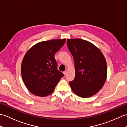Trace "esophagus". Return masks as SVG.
Masks as SVG:
<instances>
[{
    "label": "esophagus",
    "instance_id": "1",
    "mask_svg": "<svg viewBox=\"0 0 127 127\" xmlns=\"http://www.w3.org/2000/svg\"><path fill=\"white\" fill-rule=\"evenodd\" d=\"M63 74H64V75H66L67 74V71H64L63 72Z\"/></svg>",
    "mask_w": 127,
    "mask_h": 127
}]
</instances>
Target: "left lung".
<instances>
[{"instance_id":"1","label":"left lung","mask_w":127,"mask_h":127,"mask_svg":"<svg viewBox=\"0 0 127 127\" xmlns=\"http://www.w3.org/2000/svg\"><path fill=\"white\" fill-rule=\"evenodd\" d=\"M66 43L75 63V77L69 82L72 91L82 98L94 95L101 90L106 79L107 65L104 55L86 40L68 39Z\"/></svg>"}]
</instances>
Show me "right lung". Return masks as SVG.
Wrapping results in <instances>:
<instances>
[{
    "label": "right lung",
    "mask_w": 127,
    "mask_h": 127,
    "mask_svg": "<svg viewBox=\"0 0 127 127\" xmlns=\"http://www.w3.org/2000/svg\"><path fill=\"white\" fill-rule=\"evenodd\" d=\"M65 39L37 43L26 53L21 65L23 82L31 92L46 96L52 93L64 75L57 69L55 54L63 46Z\"/></svg>",
    "instance_id": "right-lung-1"
}]
</instances>
